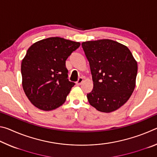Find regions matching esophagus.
I'll list each match as a JSON object with an SVG mask.
<instances>
[{
	"instance_id": "34e87169",
	"label": "esophagus",
	"mask_w": 157,
	"mask_h": 157,
	"mask_svg": "<svg viewBox=\"0 0 157 157\" xmlns=\"http://www.w3.org/2000/svg\"><path fill=\"white\" fill-rule=\"evenodd\" d=\"M82 82H83V78H78V81L76 82V84L77 85H80L82 83Z\"/></svg>"
}]
</instances>
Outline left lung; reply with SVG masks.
Segmentation results:
<instances>
[{"instance_id": "left-lung-1", "label": "left lung", "mask_w": 157, "mask_h": 157, "mask_svg": "<svg viewBox=\"0 0 157 157\" xmlns=\"http://www.w3.org/2000/svg\"><path fill=\"white\" fill-rule=\"evenodd\" d=\"M88 59L94 88L87 94L89 104L101 112L122 107L136 86L138 66L128 48L111 39L82 44Z\"/></svg>"}]
</instances>
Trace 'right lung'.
<instances>
[{
  "label": "right lung",
  "mask_w": 157,
  "mask_h": 157,
  "mask_svg": "<svg viewBox=\"0 0 157 157\" xmlns=\"http://www.w3.org/2000/svg\"><path fill=\"white\" fill-rule=\"evenodd\" d=\"M80 43L50 37L29 48L21 63L22 85L34 106L50 111L62 105L75 83L68 79L66 60Z\"/></svg>",
  "instance_id": "1"
}]
</instances>
